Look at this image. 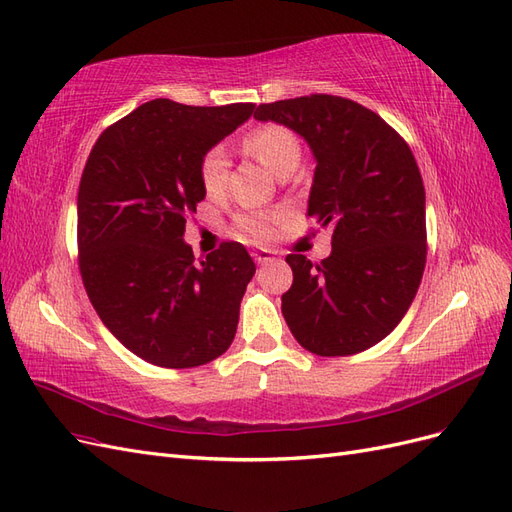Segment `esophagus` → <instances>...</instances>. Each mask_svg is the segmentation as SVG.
Masks as SVG:
<instances>
[{
	"label": "esophagus",
	"mask_w": 512,
	"mask_h": 512,
	"mask_svg": "<svg viewBox=\"0 0 512 512\" xmlns=\"http://www.w3.org/2000/svg\"><path fill=\"white\" fill-rule=\"evenodd\" d=\"M253 259L257 261L259 266H266V264H270V261L274 259V253L268 251V248H259V251L253 253Z\"/></svg>",
	"instance_id": "34e87169"
}]
</instances>
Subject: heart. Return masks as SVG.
I'll return each instance as SVG.
<instances>
[{
  "mask_svg": "<svg viewBox=\"0 0 512 512\" xmlns=\"http://www.w3.org/2000/svg\"><path fill=\"white\" fill-rule=\"evenodd\" d=\"M244 148L248 154H253L261 165L274 175L283 173L289 167H298L300 160V143L296 135L289 128L279 124H266L253 128L251 133L244 137ZM227 169L229 160L227 152L221 145H216L201 160V184L206 193L216 195L223 191L227 182ZM274 218L264 212H248L238 218V233L246 240H266L272 233Z\"/></svg>",
  "mask_w": 512,
  "mask_h": 512,
  "instance_id": "obj_1",
  "label": "heart"
}]
</instances>
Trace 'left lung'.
I'll return each instance as SVG.
<instances>
[{"label":"left lung","instance_id":"left-lung-1","mask_svg":"<svg viewBox=\"0 0 512 512\" xmlns=\"http://www.w3.org/2000/svg\"><path fill=\"white\" fill-rule=\"evenodd\" d=\"M255 120L283 124L309 145L315 175L306 214L332 227V253L321 264L287 255V326L317 356L364 352L397 328L425 272V186L410 145L341 96L259 105Z\"/></svg>","mask_w":512,"mask_h":512}]
</instances>
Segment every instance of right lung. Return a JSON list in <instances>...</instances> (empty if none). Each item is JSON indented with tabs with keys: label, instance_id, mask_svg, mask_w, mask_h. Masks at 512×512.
Instances as JSON below:
<instances>
[{
	"label": "right lung",
	"instance_id": "add662e5",
	"mask_svg": "<svg viewBox=\"0 0 512 512\" xmlns=\"http://www.w3.org/2000/svg\"><path fill=\"white\" fill-rule=\"evenodd\" d=\"M253 109L156 98L109 126L85 163L77 197L85 291L113 337L156 367H199L236 337L253 259L225 242L197 261L184 231L206 199L203 156Z\"/></svg>",
	"mask_w": 512,
	"mask_h": 512
}]
</instances>
